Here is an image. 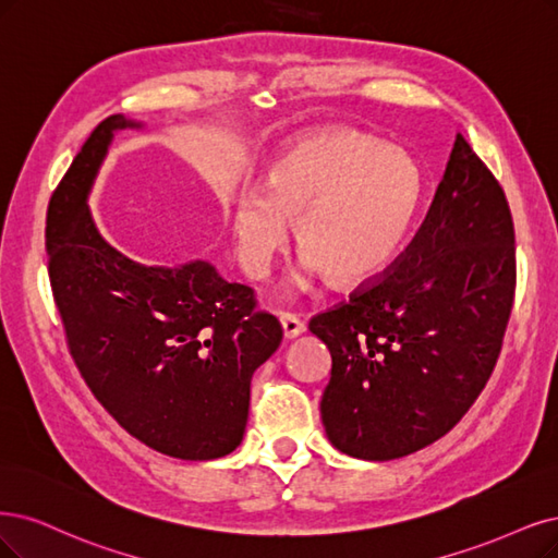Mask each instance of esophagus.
<instances>
[{"instance_id": "34e87169", "label": "esophagus", "mask_w": 558, "mask_h": 558, "mask_svg": "<svg viewBox=\"0 0 558 558\" xmlns=\"http://www.w3.org/2000/svg\"><path fill=\"white\" fill-rule=\"evenodd\" d=\"M280 324H282V336L287 340H292V338H296V336H301L305 331L303 319H299L294 313H282L280 315Z\"/></svg>"}]
</instances>
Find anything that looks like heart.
Returning a JSON list of instances; mask_svg holds the SVG:
<instances>
[{
    "label": "heart",
    "mask_w": 558,
    "mask_h": 558,
    "mask_svg": "<svg viewBox=\"0 0 558 558\" xmlns=\"http://www.w3.org/2000/svg\"><path fill=\"white\" fill-rule=\"evenodd\" d=\"M421 199L423 177L409 154L352 129H322L280 151L264 185L239 183L225 204L247 276L268 271L296 218L301 278L331 274L352 284L396 259Z\"/></svg>",
    "instance_id": "heart-1"
}]
</instances>
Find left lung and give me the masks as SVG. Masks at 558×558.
I'll list each match as a JSON object with an SVG mask.
<instances>
[{
    "mask_svg": "<svg viewBox=\"0 0 558 558\" xmlns=\"http://www.w3.org/2000/svg\"><path fill=\"white\" fill-rule=\"evenodd\" d=\"M514 278L506 193L458 135L407 251L311 319L333 361L319 404L331 444L396 460L456 427L501 354Z\"/></svg>",
    "mask_w": 558,
    "mask_h": 558,
    "instance_id": "1",
    "label": "left lung"
}]
</instances>
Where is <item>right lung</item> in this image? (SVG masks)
<instances>
[{
    "instance_id": "add662e5",
    "label": "right lung",
    "mask_w": 558,
    "mask_h": 558,
    "mask_svg": "<svg viewBox=\"0 0 558 558\" xmlns=\"http://www.w3.org/2000/svg\"><path fill=\"white\" fill-rule=\"evenodd\" d=\"M102 119L48 204L46 251L57 311L82 379L142 444L216 460L245 432L255 369L280 347L278 319L209 262L144 266L102 239L87 206L114 131Z\"/></svg>"
}]
</instances>
